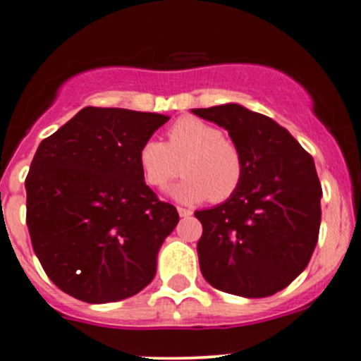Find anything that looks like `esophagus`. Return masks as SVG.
I'll return each instance as SVG.
<instances>
[{
	"mask_svg": "<svg viewBox=\"0 0 361 361\" xmlns=\"http://www.w3.org/2000/svg\"><path fill=\"white\" fill-rule=\"evenodd\" d=\"M178 213H180L181 218H188L192 214V209H187V207H178Z\"/></svg>",
	"mask_w": 361,
	"mask_h": 361,
	"instance_id": "esophagus-1",
	"label": "esophagus"
}]
</instances>
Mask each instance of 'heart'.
<instances>
[{
    "label": "heart",
    "mask_w": 361,
    "mask_h": 361,
    "mask_svg": "<svg viewBox=\"0 0 361 361\" xmlns=\"http://www.w3.org/2000/svg\"><path fill=\"white\" fill-rule=\"evenodd\" d=\"M145 181L154 188H166L180 174L185 180L171 190L185 204H221L241 187L245 160L238 145L221 129L195 116H181L166 133V143L148 140L137 152Z\"/></svg>",
    "instance_id": "heart-1"
}]
</instances>
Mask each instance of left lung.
Wrapping results in <instances>:
<instances>
[{
  "instance_id": "1",
  "label": "left lung",
  "mask_w": 361,
  "mask_h": 361,
  "mask_svg": "<svg viewBox=\"0 0 361 361\" xmlns=\"http://www.w3.org/2000/svg\"><path fill=\"white\" fill-rule=\"evenodd\" d=\"M192 111L225 127L245 160L239 190L195 211L204 279L239 297L274 295L307 267L318 243L323 192L314 160L285 127L239 104Z\"/></svg>"
}]
</instances>
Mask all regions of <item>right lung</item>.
I'll list each match as a JSON object with an SVG mask.
<instances>
[{
    "mask_svg": "<svg viewBox=\"0 0 361 361\" xmlns=\"http://www.w3.org/2000/svg\"><path fill=\"white\" fill-rule=\"evenodd\" d=\"M169 116L87 106L39 143L25 178L32 250L64 293L104 304L150 285L178 211L145 183L141 145Z\"/></svg>",
    "mask_w": 361,
    "mask_h": 361,
    "instance_id": "right-lung-1",
    "label": "right lung"
}]
</instances>
